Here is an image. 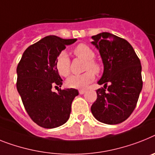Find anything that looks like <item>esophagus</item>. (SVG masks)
I'll return each instance as SVG.
<instances>
[{"mask_svg":"<svg viewBox=\"0 0 155 155\" xmlns=\"http://www.w3.org/2000/svg\"><path fill=\"white\" fill-rule=\"evenodd\" d=\"M85 92H86L85 90H80V91H79V93H80V94H84Z\"/></svg>","mask_w":155,"mask_h":155,"instance_id":"1","label":"esophagus"}]
</instances>
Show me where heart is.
Listing matches in <instances>:
<instances>
[{"mask_svg": "<svg viewBox=\"0 0 155 155\" xmlns=\"http://www.w3.org/2000/svg\"><path fill=\"white\" fill-rule=\"evenodd\" d=\"M73 53L78 58L85 61L84 65V73L80 75H71L66 81L68 87L75 89H84L87 87L94 80V74L99 73L101 65L94 60L95 53L91 48L85 45L80 44L74 49ZM56 68L58 73L62 76H68L70 73V60L67 53L62 52L58 55L56 61Z\"/></svg>", "mask_w": 155, "mask_h": 155, "instance_id": "b5f03b06", "label": "heart"}]
</instances>
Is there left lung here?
<instances>
[{"mask_svg": "<svg viewBox=\"0 0 155 155\" xmlns=\"http://www.w3.org/2000/svg\"><path fill=\"white\" fill-rule=\"evenodd\" d=\"M91 38L103 62V74L97 84L104 87L96 91L97 99L91 110L98 121L120 124L129 117L137 104L143 87L141 63L124 38L108 32Z\"/></svg>", "mask_w": 155, "mask_h": 155, "instance_id": "left-lung-1", "label": "left lung"}]
</instances>
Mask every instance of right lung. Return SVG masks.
Masks as SVG:
<instances>
[{
	"label": "right lung",
	"mask_w": 155,
	"mask_h": 155,
	"mask_svg": "<svg viewBox=\"0 0 155 155\" xmlns=\"http://www.w3.org/2000/svg\"><path fill=\"white\" fill-rule=\"evenodd\" d=\"M49 35L26 49L18 64L16 87L30 117L38 125L54 128L67 122L71 102L79 94L77 90L52 91L53 86L61 87V78L56 68L61 52L76 41Z\"/></svg>",
	"instance_id": "right-lung-1"
}]
</instances>
